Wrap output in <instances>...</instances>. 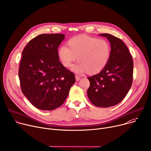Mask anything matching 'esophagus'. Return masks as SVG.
Segmentation results:
<instances>
[{
  "instance_id": "obj_1",
  "label": "esophagus",
  "mask_w": 151,
  "mask_h": 151,
  "mask_svg": "<svg viewBox=\"0 0 151 151\" xmlns=\"http://www.w3.org/2000/svg\"><path fill=\"white\" fill-rule=\"evenodd\" d=\"M80 79H81V78L78 76H76V81H78Z\"/></svg>"
}]
</instances>
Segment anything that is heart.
<instances>
[{
	"label": "heart",
	"mask_w": 151,
	"mask_h": 151,
	"mask_svg": "<svg viewBox=\"0 0 151 151\" xmlns=\"http://www.w3.org/2000/svg\"><path fill=\"white\" fill-rule=\"evenodd\" d=\"M66 46L58 50V57L65 68H71L77 60L79 63L74 67L77 73L96 74L102 71L110 56L111 48L105 40L86 36H79L69 40Z\"/></svg>",
	"instance_id": "1"
}]
</instances>
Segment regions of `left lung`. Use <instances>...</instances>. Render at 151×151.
Masks as SVG:
<instances>
[{"mask_svg": "<svg viewBox=\"0 0 151 151\" xmlns=\"http://www.w3.org/2000/svg\"><path fill=\"white\" fill-rule=\"evenodd\" d=\"M100 36L109 41V60L99 74L88 77L90 86L87 94L97 107L108 108L121 102L129 91L133 80V60L126 45L119 38L104 33Z\"/></svg>", "mask_w": 151, "mask_h": 151, "instance_id": "left-lung-1", "label": "left lung"}]
</instances>
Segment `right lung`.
<instances>
[{
	"label": "right lung",
	"instance_id": "right-lung-1",
	"mask_svg": "<svg viewBox=\"0 0 151 151\" xmlns=\"http://www.w3.org/2000/svg\"><path fill=\"white\" fill-rule=\"evenodd\" d=\"M62 34H42L31 39L22 52L19 77L21 90L37 109L60 107L76 82L74 74L59 60Z\"/></svg>",
	"mask_w": 151,
	"mask_h": 151
}]
</instances>
